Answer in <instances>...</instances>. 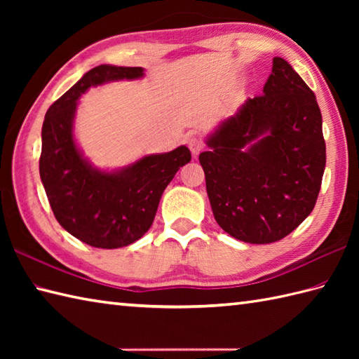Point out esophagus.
<instances>
[{
  "label": "esophagus",
  "mask_w": 359,
  "mask_h": 359,
  "mask_svg": "<svg viewBox=\"0 0 359 359\" xmlns=\"http://www.w3.org/2000/svg\"><path fill=\"white\" fill-rule=\"evenodd\" d=\"M188 147H189V151H191V154L197 157L203 149V142L199 139V137H191V139L188 140Z\"/></svg>",
  "instance_id": "obj_1"
}]
</instances>
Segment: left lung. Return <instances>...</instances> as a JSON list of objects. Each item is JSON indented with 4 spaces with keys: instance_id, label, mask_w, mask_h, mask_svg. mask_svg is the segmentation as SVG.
Masks as SVG:
<instances>
[{
    "instance_id": "obj_1",
    "label": "left lung",
    "mask_w": 359,
    "mask_h": 359,
    "mask_svg": "<svg viewBox=\"0 0 359 359\" xmlns=\"http://www.w3.org/2000/svg\"><path fill=\"white\" fill-rule=\"evenodd\" d=\"M199 162L216 222L234 239L271 243L315 208L325 168L323 117L306 81L273 58L264 94L207 137Z\"/></svg>"
}]
</instances>
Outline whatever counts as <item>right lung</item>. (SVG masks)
I'll return each instance as SVG.
<instances>
[{
    "label": "right lung",
    "mask_w": 359,
    "mask_h": 359,
    "mask_svg": "<svg viewBox=\"0 0 359 359\" xmlns=\"http://www.w3.org/2000/svg\"><path fill=\"white\" fill-rule=\"evenodd\" d=\"M143 75V67L97 66L50 106L43 121L40 177L53 216L67 233L90 247L112 250L139 241L152 225L165 188L191 160V152L182 144L103 171L77 147L74 118L79 98L90 86Z\"/></svg>",
    "instance_id": "add662e5"
}]
</instances>
